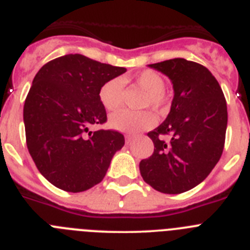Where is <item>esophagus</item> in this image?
<instances>
[{"label":"esophagus","mask_w":250,"mask_h":250,"mask_svg":"<svg viewBox=\"0 0 250 250\" xmlns=\"http://www.w3.org/2000/svg\"><path fill=\"white\" fill-rule=\"evenodd\" d=\"M132 139H134V136L132 135H126L125 136V141H126V144H130L132 141Z\"/></svg>","instance_id":"obj_1"}]
</instances>
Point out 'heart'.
<instances>
[{
    "label": "heart",
    "mask_w": 250,
    "mask_h": 250,
    "mask_svg": "<svg viewBox=\"0 0 250 250\" xmlns=\"http://www.w3.org/2000/svg\"><path fill=\"white\" fill-rule=\"evenodd\" d=\"M126 83L127 79H123ZM120 79H110L99 90V100L107 111H115L123 104L124 87ZM134 83L145 91V96L141 101V107L150 106L152 110L160 111L165 105V80L160 74L151 70L140 72L134 79ZM109 124L112 129L121 132H138L154 125V118L146 111L131 112L120 110L109 118Z\"/></svg>",
    "instance_id": "heart-1"
}]
</instances>
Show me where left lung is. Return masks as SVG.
<instances>
[{
    "instance_id": "1",
    "label": "left lung",
    "mask_w": 250,
    "mask_h": 250,
    "mask_svg": "<svg viewBox=\"0 0 250 250\" xmlns=\"http://www.w3.org/2000/svg\"><path fill=\"white\" fill-rule=\"evenodd\" d=\"M149 67L171 80L174 98L167 118L147 132L154 152L140 161V174L155 190L180 194L204 180L222 156L228 124L219 83L205 66L171 59ZM163 135L172 139L165 142Z\"/></svg>"
}]
</instances>
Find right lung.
<instances>
[{
  "label": "right lung",
  "mask_w": 250,
  "mask_h": 250,
  "mask_svg": "<svg viewBox=\"0 0 250 250\" xmlns=\"http://www.w3.org/2000/svg\"><path fill=\"white\" fill-rule=\"evenodd\" d=\"M125 71L71 54L51 60L35 76L23 106L26 144L40 173L59 189L80 193L99 184L125 144L119 131L89 130L107 120L100 87Z\"/></svg>",
  "instance_id": "right-lung-1"
}]
</instances>
